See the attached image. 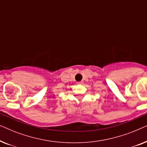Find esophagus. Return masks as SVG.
<instances>
[{"mask_svg": "<svg viewBox=\"0 0 147 147\" xmlns=\"http://www.w3.org/2000/svg\"><path fill=\"white\" fill-rule=\"evenodd\" d=\"M78 84H83V82H82V81H81V82H78Z\"/></svg>", "mask_w": 147, "mask_h": 147, "instance_id": "1", "label": "esophagus"}]
</instances>
